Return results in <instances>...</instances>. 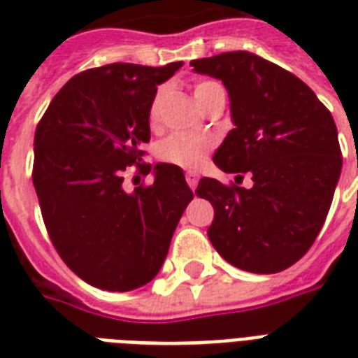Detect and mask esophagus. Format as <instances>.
<instances>
[{
	"mask_svg": "<svg viewBox=\"0 0 358 358\" xmlns=\"http://www.w3.org/2000/svg\"><path fill=\"white\" fill-rule=\"evenodd\" d=\"M185 182H187V185H189L191 189H195L196 184H199V174L193 173V171H187V173H185Z\"/></svg>",
	"mask_w": 358,
	"mask_h": 358,
	"instance_id": "esophagus-1",
	"label": "esophagus"
}]
</instances>
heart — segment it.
<instances>
[{"label":"heart","mask_w":358,"mask_h":358,"mask_svg":"<svg viewBox=\"0 0 358 358\" xmlns=\"http://www.w3.org/2000/svg\"><path fill=\"white\" fill-rule=\"evenodd\" d=\"M219 87L213 81H201L195 87V100L196 103L201 102L204 94ZM157 102L159 98H156L150 106V113L148 119L150 124H156L157 120ZM213 141L206 135H195V134H173L165 137V139L157 145V157L165 163L171 165H178V167L193 169L199 167L204 159H206L208 152L212 150Z\"/></svg>","instance_id":"1"}]
</instances>
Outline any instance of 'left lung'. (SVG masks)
I'll return each mask as SVG.
<instances>
[{
	"label": "left lung",
	"mask_w": 358,
	"mask_h": 358,
	"mask_svg": "<svg viewBox=\"0 0 358 358\" xmlns=\"http://www.w3.org/2000/svg\"><path fill=\"white\" fill-rule=\"evenodd\" d=\"M217 78L230 96L236 128L213 163L224 173H250L252 187L202 178L196 195L212 202L208 238L232 266L278 273L306 255L320 234L342 171L333 115L310 87L249 52L191 61Z\"/></svg>",
	"instance_id": "left-lung-1"
}]
</instances>
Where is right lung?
<instances>
[{
    "label": "right lung",
    "mask_w": 358,
    "mask_h": 358,
    "mask_svg": "<svg viewBox=\"0 0 358 358\" xmlns=\"http://www.w3.org/2000/svg\"><path fill=\"white\" fill-rule=\"evenodd\" d=\"M111 63L70 78L35 131V185L48 236L87 284L129 292L156 277L193 191L182 169L157 163L154 184L124 189L150 141L157 85L182 66Z\"/></svg>",
    "instance_id": "1"
}]
</instances>
